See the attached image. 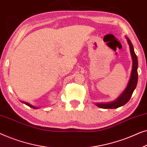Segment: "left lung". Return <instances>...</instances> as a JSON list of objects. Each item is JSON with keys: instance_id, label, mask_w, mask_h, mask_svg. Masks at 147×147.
<instances>
[{"instance_id": "8db88e82", "label": "left lung", "mask_w": 147, "mask_h": 147, "mask_svg": "<svg viewBox=\"0 0 147 147\" xmlns=\"http://www.w3.org/2000/svg\"><path fill=\"white\" fill-rule=\"evenodd\" d=\"M126 41L128 42V45L130 48V55H131L132 60V71L130 74V77L128 81V83L126 86L125 89L122 92L121 94L116 98L113 102H106V103H96V106L100 108H104V109H109V108H118L120 106H124L127 102L129 101V100L131 98L132 94L133 93L134 90H135L137 85L138 82V59L137 56L135 54V52L134 51L133 45L130 41V40L125 36Z\"/></svg>"}]
</instances>
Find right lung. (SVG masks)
Masks as SVG:
<instances>
[{"instance_id":"obj_1","label":"right lung","mask_w":147,"mask_h":147,"mask_svg":"<svg viewBox=\"0 0 147 147\" xmlns=\"http://www.w3.org/2000/svg\"><path fill=\"white\" fill-rule=\"evenodd\" d=\"M22 102H23V104H26V105L27 106H29V107H31V108H33V109H37V108H37V107H36V106H33L32 105V104H29V103H28V102H23V101H21Z\"/></svg>"}]
</instances>
